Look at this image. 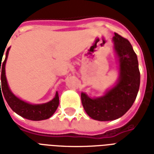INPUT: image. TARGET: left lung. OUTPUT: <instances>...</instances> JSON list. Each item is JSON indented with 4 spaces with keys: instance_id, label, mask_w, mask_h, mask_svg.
Wrapping results in <instances>:
<instances>
[{
    "instance_id": "1",
    "label": "left lung",
    "mask_w": 154,
    "mask_h": 154,
    "mask_svg": "<svg viewBox=\"0 0 154 154\" xmlns=\"http://www.w3.org/2000/svg\"><path fill=\"white\" fill-rule=\"evenodd\" d=\"M113 42L119 67L117 83L100 97L91 98L84 92L81 94L85 111L99 121L114 120L124 116L132 106L139 89V63L132 45L117 33H115Z\"/></svg>"
}]
</instances>
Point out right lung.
Listing matches in <instances>:
<instances>
[{
  "instance_id": "1",
  "label": "right lung",
  "mask_w": 154,
  "mask_h": 154,
  "mask_svg": "<svg viewBox=\"0 0 154 154\" xmlns=\"http://www.w3.org/2000/svg\"><path fill=\"white\" fill-rule=\"evenodd\" d=\"M9 50L10 48H7L6 54H5V58L4 62L0 63V72L2 71V75H1V83H2V88L0 87L1 94L0 97L4 96L6 102L11 107L13 111L18 114L19 116H22L23 118H25L30 120H43V119H47L50 118L53 116L54 112L57 110L58 104H59V97L58 93L56 92L55 97L52 100L48 101L47 103L38 104V105H33L28 102H25L24 100H20V98L15 96L12 93V91L10 89V87L7 83L6 77H5V63L8 57ZM5 52V50H4ZM4 54V53H3ZM2 55L0 57V61H2ZM1 87V86H0ZM2 91L3 95L1 93ZM3 98V97H2ZM4 101V100H3Z\"/></svg>"
}]
</instances>
